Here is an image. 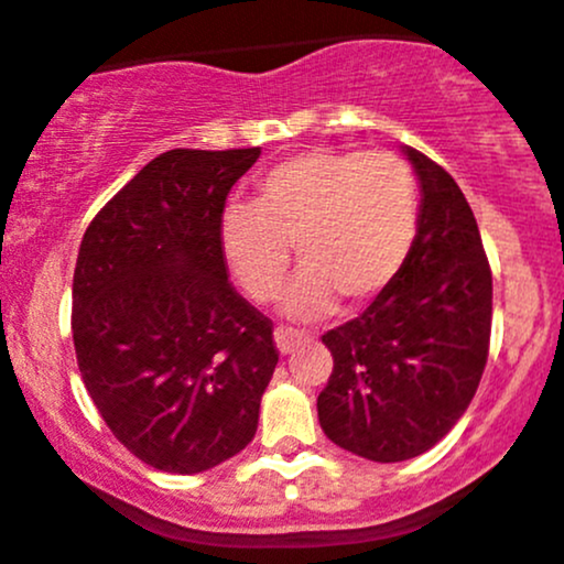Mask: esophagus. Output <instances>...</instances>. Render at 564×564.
Instances as JSON below:
<instances>
[{"mask_svg": "<svg viewBox=\"0 0 564 564\" xmlns=\"http://www.w3.org/2000/svg\"><path fill=\"white\" fill-rule=\"evenodd\" d=\"M303 341V333L292 330V327H275V344L281 349V355H292Z\"/></svg>", "mask_w": 564, "mask_h": 564, "instance_id": "34e87169", "label": "esophagus"}]
</instances>
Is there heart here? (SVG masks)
<instances>
[{"mask_svg":"<svg viewBox=\"0 0 564 564\" xmlns=\"http://www.w3.org/2000/svg\"><path fill=\"white\" fill-rule=\"evenodd\" d=\"M419 184L391 151L319 149L278 162L259 178L253 204L223 212L228 270L256 303L283 286L292 245L303 270L286 292V314H330L375 303L399 278L419 237Z\"/></svg>","mask_w":564,"mask_h":564,"instance_id":"obj_1","label":"heart"}]
</instances>
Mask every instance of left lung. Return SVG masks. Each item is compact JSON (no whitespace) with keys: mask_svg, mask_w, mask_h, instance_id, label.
Returning a JSON list of instances; mask_svg holds the SVG:
<instances>
[{"mask_svg":"<svg viewBox=\"0 0 564 564\" xmlns=\"http://www.w3.org/2000/svg\"><path fill=\"white\" fill-rule=\"evenodd\" d=\"M421 182L419 237L397 281L322 336L333 371L316 399L327 438L375 463L433 449L477 393L490 349L494 275L455 178L408 149Z\"/></svg>","mask_w":564,"mask_h":564,"instance_id":"1","label":"left lung"}]
</instances>
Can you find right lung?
I'll use <instances>...</instances> for the list:
<instances>
[{
	"instance_id": "obj_1",
	"label": "right lung",
	"mask_w": 564,
	"mask_h": 564,
	"mask_svg": "<svg viewBox=\"0 0 564 564\" xmlns=\"http://www.w3.org/2000/svg\"><path fill=\"white\" fill-rule=\"evenodd\" d=\"M259 149H173L104 204L82 237L70 330L115 438L167 474L242 452L278 364L272 322L228 281L226 198Z\"/></svg>"
}]
</instances>
